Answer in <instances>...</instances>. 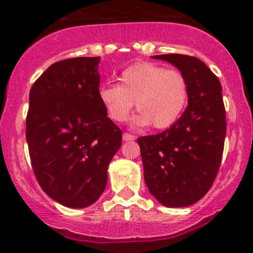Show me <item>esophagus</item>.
Wrapping results in <instances>:
<instances>
[{
  "instance_id": "obj_1",
  "label": "esophagus",
  "mask_w": 253,
  "mask_h": 253,
  "mask_svg": "<svg viewBox=\"0 0 253 253\" xmlns=\"http://www.w3.org/2000/svg\"><path fill=\"white\" fill-rule=\"evenodd\" d=\"M122 138H124V141H133L134 140V136L131 133H127V132H125L124 136H122Z\"/></svg>"
}]
</instances>
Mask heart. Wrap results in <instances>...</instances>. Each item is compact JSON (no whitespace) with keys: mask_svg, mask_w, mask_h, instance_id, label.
Returning <instances> with one entry per match:
<instances>
[{"mask_svg":"<svg viewBox=\"0 0 253 253\" xmlns=\"http://www.w3.org/2000/svg\"><path fill=\"white\" fill-rule=\"evenodd\" d=\"M119 81L120 84L98 88V100L115 122L126 121L134 102L138 113L132 120L133 126L151 124L155 128H167L187 105L188 84L180 71L141 62L122 71Z\"/></svg>","mask_w":253,"mask_h":253,"instance_id":"b5f03b06","label":"heart"}]
</instances>
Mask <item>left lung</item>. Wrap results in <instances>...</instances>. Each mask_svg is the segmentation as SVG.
<instances>
[{
	"label": "left lung",
	"instance_id": "obj_1",
	"mask_svg": "<svg viewBox=\"0 0 253 253\" xmlns=\"http://www.w3.org/2000/svg\"><path fill=\"white\" fill-rule=\"evenodd\" d=\"M181 71L188 84V106L159 134L137 140L145 182L166 207H187L201 200L218 172L226 137V111L217 76L197 57L159 55Z\"/></svg>",
	"mask_w": 253,
	"mask_h": 253
}]
</instances>
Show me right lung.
Returning a JSON list of instances; mask_svg holds the SVG:
<instances>
[{
  "mask_svg": "<svg viewBox=\"0 0 253 253\" xmlns=\"http://www.w3.org/2000/svg\"><path fill=\"white\" fill-rule=\"evenodd\" d=\"M100 57L49 66L30 91L26 140L35 176L47 196L70 209L97 201L122 131L98 100Z\"/></svg>",
  "mask_w": 253,
  "mask_h": 253,
  "instance_id": "add662e5",
  "label": "right lung"
}]
</instances>
